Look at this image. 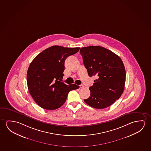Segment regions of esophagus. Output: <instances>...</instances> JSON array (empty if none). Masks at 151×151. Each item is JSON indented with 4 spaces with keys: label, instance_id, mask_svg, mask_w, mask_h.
Instances as JSON below:
<instances>
[{
    "label": "esophagus",
    "instance_id": "esophagus-1",
    "mask_svg": "<svg viewBox=\"0 0 151 151\" xmlns=\"http://www.w3.org/2000/svg\"><path fill=\"white\" fill-rule=\"evenodd\" d=\"M84 87V86L83 85H79V88H83Z\"/></svg>",
    "mask_w": 151,
    "mask_h": 151
}]
</instances>
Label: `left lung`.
I'll list each match as a JSON object with an SVG mask.
<instances>
[{
	"mask_svg": "<svg viewBox=\"0 0 151 151\" xmlns=\"http://www.w3.org/2000/svg\"><path fill=\"white\" fill-rule=\"evenodd\" d=\"M80 53L88 75L98 76L89 87L90 97L84 101L96 109L109 107L124 91L126 75L122 60L112 51L100 46L82 47Z\"/></svg>",
	"mask_w": 151,
	"mask_h": 151,
	"instance_id": "obj_1",
	"label": "left lung"
}]
</instances>
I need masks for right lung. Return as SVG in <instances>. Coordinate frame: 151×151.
Segmentation results:
<instances>
[{
    "label": "right lung",
    "instance_id": "right-lung-1",
    "mask_svg": "<svg viewBox=\"0 0 151 151\" xmlns=\"http://www.w3.org/2000/svg\"><path fill=\"white\" fill-rule=\"evenodd\" d=\"M79 50V47L54 45L42 51L30 63L27 75L28 90L40 107L58 109L65 103L70 91L79 88L60 81L64 75L66 58Z\"/></svg>",
    "mask_w": 151,
    "mask_h": 151
}]
</instances>
